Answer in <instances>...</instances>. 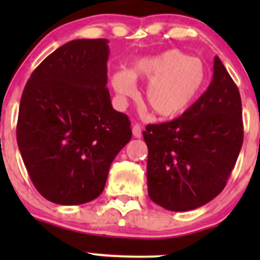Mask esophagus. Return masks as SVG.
<instances>
[{"label":"esophagus","mask_w":260,"mask_h":260,"mask_svg":"<svg viewBox=\"0 0 260 260\" xmlns=\"http://www.w3.org/2000/svg\"><path fill=\"white\" fill-rule=\"evenodd\" d=\"M132 133L136 138L142 137V128H141L140 124H135L132 127Z\"/></svg>","instance_id":"esophagus-1"}]
</instances>
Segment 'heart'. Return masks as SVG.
Wrapping results in <instances>:
<instances>
[{
	"label": "heart",
	"instance_id": "1",
	"mask_svg": "<svg viewBox=\"0 0 260 260\" xmlns=\"http://www.w3.org/2000/svg\"><path fill=\"white\" fill-rule=\"evenodd\" d=\"M136 81H148L146 104L157 117L171 119L185 114L200 99L208 83V69L203 60L171 49L140 57L128 70L112 74V88L120 102L135 96Z\"/></svg>",
	"mask_w": 260,
	"mask_h": 260
}]
</instances>
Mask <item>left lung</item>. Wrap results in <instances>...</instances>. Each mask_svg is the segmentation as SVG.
<instances>
[{"instance_id":"1","label":"left lung","mask_w":260,"mask_h":260,"mask_svg":"<svg viewBox=\"0 0 260 260\" xmlns=\"http://www.w3.org/2000/svg\"><path fill=\"white\" fill-rule=\"evenodd\" d=\"M147 186L153 203L188 211L216 198L226 185L243 145L242 99L219 56L208 90L185 114L148 124Z\"/></svg>"}]
</instances>
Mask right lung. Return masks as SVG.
Segmentation results:
<instances>
[{"instance_id": "right-lung-1", "label": "right lung", "mask_w": 260, "mask_h": 260, "mask_svg": "<svg viewBox=\"0 0 260 260\" xmlns=\"http://www.w3.org/2000/svg\"><path fill=\"white\" fill-rule=\"evenodd\" d=\"M107 39H79L50 54L20 102L17 145L36 190L51 203L80 205L104 190L109 167L132 138L107 88Z\"/></svg>"}]
</instances>
